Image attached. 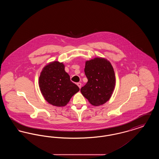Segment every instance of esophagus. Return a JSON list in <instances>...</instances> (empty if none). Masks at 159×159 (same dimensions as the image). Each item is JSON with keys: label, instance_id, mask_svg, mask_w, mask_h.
I'll return each instance as SVG.
<instances>
[{"label": "esophagus", "instance_id": "34e87169", "mask_svg": "<svg viewBox=\"0 0 159 159\" xmlns=\"http://www.w3.org/2000/svg\"><path fill=\"white\" fill-rule=\"evenodd\" d=\"M77 85L79 86V88L80 89L81 88V86H82V83H80V82H79V83H77Z\"/></svg>", "mask_w": 159, "mask_h": 159}]
</instances>
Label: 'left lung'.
I'll list each match as a JSON object with an SVG mask.
<instances>
[{"label": "left lung", "mask_w": 159, "mask_h": 159, "mask_svg": "<svg viewBox=\"0 0 159 159\" xmlns=\"http://www.w3.org/2000/svg\"><path fill=\"white\" fill-rule=\"evenodd\" d=\"M84 73L88 80L80 89L82 94L93 106L105 104L111 98L116 84L111 62L101 57L86 61Z\"/></svg>", "instance_id": "left-lung-1"}]
</instances>
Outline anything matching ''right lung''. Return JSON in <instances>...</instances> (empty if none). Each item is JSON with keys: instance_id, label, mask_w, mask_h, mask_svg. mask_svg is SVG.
<instances>
[{"instance_id": "obj_1", "label": "right lung", "mask_w": 159, "mask_h": 159, "mask_svg": "<svg viewBox=\"0 0 159 159\" xmlns=\"http://www.w3.org/2000/svg\"><path fill=\"white\" fill-rule=\"evenodd\" d=\"M39 86L46 101L52 106H66L79 88L70 80L62 62L55 61L45 66L39 78Z\"/></svg>"}]
</instances>
